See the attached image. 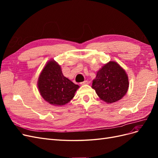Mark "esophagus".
<instances>
[{
  "label": "esophagus",
  "instance_id": "esophagus-1",
  "mask_svg": "<svg viewBox=\"0 0 158 158\" xmlns=\"http://www.w3.org/2000/svg\"><path fill=\"white\" fill-rule=\"evenodd\" d=\"M88 84V81H87V80H85V81H84V82L80 83V84H82V85H85V84Z\"/></svg>",
  "mask_w": 158,
  "mask_h": 158
}]
</instances>
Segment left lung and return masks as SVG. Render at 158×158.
I'll use <instances>...</instances> for the list:
<instances>
[{"label": "left lung", "instance_id": "8db88e82", "mask_svg": "<svg viewBox=\"0 0 158 158\" xmlns=\"http://www.w3.org/2000/svg\"><path fill=\"white\" fill-rule=\"evenodd\" d=\"M92 87L100 99L111 103L120 100L126 94L128 78L120 65L116 62L110 61L98 72Z\"/></svg>", "mask_w": 158, "mask_h": 158}]
</instances>
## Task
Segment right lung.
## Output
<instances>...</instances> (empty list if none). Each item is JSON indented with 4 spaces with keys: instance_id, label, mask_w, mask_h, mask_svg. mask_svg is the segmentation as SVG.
Returning a JSON list of instances; mask_svg holds the SVG:
<instances>
[{
    "instance_id": "1",
    "label": "right lung",
    "mask_w": 158,
    "mask_h": 158,
    "mask_svg": "<svg viewBox=\"0 0 158 158\" xmlns=\"http://www.w3.org/2000/svg\"><path fill=\"white\" fill-rule=\"evenodd\" d=\"M78 88V85L64 77L60 66L54 60L47 63L38 80L41 96L46 102L55 106L69 103Z\"/></svg>"
}]
</instances>
